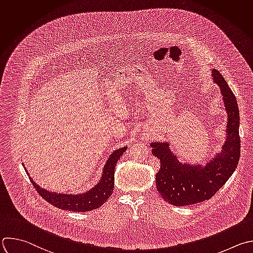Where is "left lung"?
<instances>
[{
	"label": "left lung",
	"instance_id": "obj_1",
	"mask_svg": "<svg viewBox=\"0 0 253 253\" xmlns=\"http://www.w3.org/2000/svg\"><path fill=\"white\" fill-rule=\"evenodd\" d=\"M211 80L222 95L227 123L221 151L205 165L182 162L171 150L170 142H151L152 154L161 162L156 187L161 197L173 206L182 207L211 199L236 169L240 155L239 110L237 101L223 76L211 69Z\"/></svg>",
	"mask_w": 253,
	"mask_h": 253
}]
</instances>
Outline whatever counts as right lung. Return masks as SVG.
<instances>
[{
	"instance_id": "right-lung-1",
	"label": "right lung",
	"mask_w": 253,
	"mask_h": 253,
	"mask_svg": "<svg viewBox=\"0 0 253 253\" xmlns=\"http://www.w3.org/2000/svg\"><path fill=\"white\" fill-rule=\"evenodd\" d=\"M127 146L116 149L109 156L106 161L100 180L98 183L86 192L80 194H64L47 191L38 185L33 178L30 177L31 182L38 193L50 205L64 210L72 211H89L101 207L112 195L114 189V172L115 166L120 157L127 150ZM24 165V164H23ZM27 172V169H26ZM28 173V172H27ZM29 175V173H28ZM30 176V175H29Z\"/></svg>"
}]
</instances>
